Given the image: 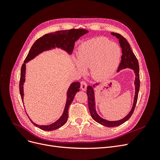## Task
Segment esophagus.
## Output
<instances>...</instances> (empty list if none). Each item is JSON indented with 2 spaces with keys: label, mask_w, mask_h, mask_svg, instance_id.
Instances as JSON below:
<instances>
[{
  "label": "esophagus",
  "mask_w": 160,
  "mask_h": 160,
  "mask_svg": "<svg viewBox=\"0 0 160 160\" xmlns=\"http://www.w3.org/2000/svg\"><path fill=\"white\" fill-rule=\"evenodd\" d=\"M87 87H88V83L85 81H82L81 82V89L83 91H85L87 89Z\"/></svg>",
  "instance_id": "esophagus-1"
}]
</instances>
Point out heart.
Masks as SVG:
<instances>
[{
    "mask_svg": "<svg viewBox=\"0 0 160 160\" xmlns=\"http://www.w3.org/2000/svg\"><path fill=\"white\" fill-rule=\"evenodd\" d=\"M122 51L119 45L104 37L91 38L80 45L77 67L81 71L91 67L92 77L104 80L112 75L120 63Z\"/></svg>",
    "mask_w": 160,
    "mask_h": 160,
    "instance_id": "b5f03b06",
    "label": "heart"
}]
</instances>
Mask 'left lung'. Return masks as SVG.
Masks as SVG:
<instances>
[{
	"mask_svg": "<svg viewBox=\"0 0 160 160\" xmlns=\"http://www.w3.org/2000/svg\"><path fill=\"white\" fill-rule=\"evenodd\" d=\"M111 35L115 36L117 37L119 41L121 47L122 49V61L119 64V66L118 67V72H119L120 70L129 68L132 69L134 71L135 73V98L133 101V107L131 109L130 112L129 114L125 117L123 119L119 120V121H115V122H110V121L105 120L101 118V117L98 115L97 113L96 110H95V93H94V90L93 88L95 87V85H93V88L91 86H88V89H87V95H88V105H89V109L90 111L91 116L92 117L95 122L101 124L102 125L106 127H116L118 126L125 123L126 121H128L131 116L132 115L135 105L137 103L138 98V93L139 91V86H140V81H139V63L136 57L134 55L132 49H131L130 45L128 41L125 39L123 36H122L120 34L115 33V32H111ZM96 85L98 83L95 84Z\"/></svg>",
	"mask_w": 160,
	"mask_h": 160,
	"instance_id": "left-lung-1",
	"label": "left lung"
}]
</instances>
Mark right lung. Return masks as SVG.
Wrapping results in <instances>:
<instances>
[{"mask_svg":"<svg viewBox=\"0 0 160 160\" xmlns=\"http://www.w3.org/2000/svg\"><path fill=\"white\" fill-rule=\"evenodd\" d=\"M89 31L83 28L79 29H75L72 28L70 30L65 31H59L55 32H51L43 35L41 38L35 42V43L31 47V49L28 52L26 59L24 61V63L22 65L21 70V78L19 81V91L21 97V99L23 103V84L25 81V69L26 65L25 63L28 61L32 59L39 53L42 51L47 50H50L51 49H54L55 47L61 48V49L66 51L67 52L71 54L72 50H73L75 42L78 38L85 34L88 33ZM80 83L79 82H74L72 83L67 91V103L65 105V108L61 117L58 119L56 122L53 123L49 125H39L31 122L41 129L45 131H52L55 130L58 128L62 126L67 122L68 119V110L70 105L72 102L74 97L77 92L79 91Z\"/></svg>","mask_w":160,"mask_h":160,"instance_id":"add662e5","label":"right lung"}]
</instances>
